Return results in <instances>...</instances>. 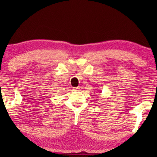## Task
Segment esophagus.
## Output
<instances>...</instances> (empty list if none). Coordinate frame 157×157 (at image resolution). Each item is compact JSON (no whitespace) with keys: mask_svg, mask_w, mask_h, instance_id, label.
<instances>
[{"mask_svg":"<svg viewBox=\"0 0 157 157\" xmlns=\"http://www.w3.org/2000/svg\"><path fill=\"white\" fill-rule=\"evenodd\" d=\"M79 87H76V88H75V89H74L73 90H74V91H78V90H79Z\"/></svg>","mask_w":157,"mask_h":157,"instance_id":"esophagus-1","label":"esophagus"}]
</instances>
